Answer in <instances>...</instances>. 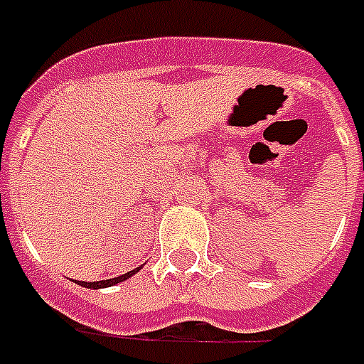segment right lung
I'll list each match as a JSON object with an SVG mask.
<instances>
[{"instance_id":"right-lung-1","label":"right lung","mask_w":364,"mask_h":364,"mask_svg":"<svg viewBox=\"0 0 364 364\" xmlns=\"http://www.w3.org/2000/svg\"><path fill=\"white\" fill-rule=\"evenodd\" d=\"M143 269V264L141 267H136V269L129 270V272H125V274H121V277L117 278H107V280H97V282H82V280H78L76 284L84 286V288H90V290H100V288H109V286H115L119 284V282H123V280H127V278H131L133 274H136L139 270Z\"/></svg>"}]
</instances>
